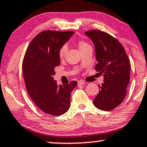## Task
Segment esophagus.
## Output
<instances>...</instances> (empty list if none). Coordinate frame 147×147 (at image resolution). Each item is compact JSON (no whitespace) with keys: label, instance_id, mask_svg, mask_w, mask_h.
Wrapping results in <instances>:
<instances>
[{"label":"esophagus","instance_id":"1","mask_svg":"<svg viewBox=\"0 0 147 147\" xmlns=\"http://www.w3.org/2000/svg\"><path fill=\"white\" fill-rule=\"evenodd\" d=\"M78 84V86H83V85L85 84V83L84 82H82V81H79Z\"/></svg>","mask_w":147,"mask_h":147}]
</instances>
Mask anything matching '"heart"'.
Returning a JSON list of instances; mask_svg holds the SVG:
<instances>
[{
	"instance_id": "1",
	"label": "heart",
	"mask_w": 147,
	"mask_h": 147,
	"mask_svg": "<svg viewBox=\"0 0 147 147\" xmlns=\"http://www.w3.org/2000/svg\"><path fill=\"white\" fill-rule=\"evenodd\" d=\"M78 48L79 50H80V52H82L85 49L87 48L88 47H89V44L87 43V42L83 41V40H79L78 42ZM67 47L66 45H63L61 46L59 49V57L61 59H63L65 58V55L67 54Z\"/></svg>"
}]
</instances>
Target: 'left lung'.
<instances>
[{
  "mask_svg": "<svg viewBox=\"0 0 147 147\" xmlns=\"http://www.w3.org/2000/svg\"><path fill=\"white\" fill-rule=\"evenodd\" d=\"M95 46L97 63L95 69L103 74L104 82L93 99L97 109L110 111L122 103L130 80L131 64L123 46L109 34L100 30L85 32Z\"/></svg>",
  "mask_w": 147,
  "mask_h": 147,
  "instance_id": "8db88e82",
  "label": "left lung"
}]
</instances>
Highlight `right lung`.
Listing matches in <instances>:
<instances>
[{"mask_svg":"<svg viewBox=\"0 0 147 147\" xmlns=\"http://www.w3.org/2000/svg\"><path fill=\"white\" fill-rule=\"evenodd\" d=\"M74 32L46 30L30 44L22 62L26 90L36 105L46 113L60 115L68 111L70 95L77 86L73 81L59 85L54 80L55 67L60 63L59 50Z\"/></svg>","mask_w":147,"mask_h":147,"instance_id":"obj_1","label":"right lung"}]
</instances>
